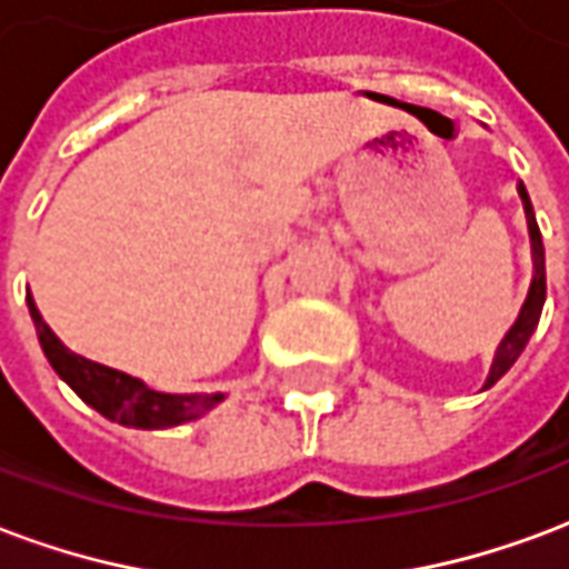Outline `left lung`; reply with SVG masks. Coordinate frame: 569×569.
Masks as SVG:
<instances>
[{"instance_id":"1","label":"left lung","mask_w":569,"mask_h":569,"mask_svg":"<svg viewBox=\"0 0 569 569\" xmlns=\"http://www.w3.org/2000/svg\"><path fill=\"white\" fill-rule=\"evenodd\" d=\"M518 193H521L525 214H528L530 248H533V281H530L528 300H525V306H521L516 325L509 327V333L503 336V342L497 346L495 363H491V376H488V385H485V388H491V385H495V381L500 379L512 363H516L518 355L525 351L530 333H533L537 325H540L542 302H546V251H542L540 227H537V218H533V206H530V197H528V190H525V184H518Z\"/></svg>"}]
</instances>
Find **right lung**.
<instances>
[{
	"mask_svg": "<svg viewBox=\"0 0 569 569\" xmlns=\"http://www.w3.org/2000/svg\"><path fill=\"white\" fill-rule=\"evenodd\" d=\"M29 315L39 330V342L44 348V358L51 360L53 372L72 388L87 406H93L99 416L111 418L118 425L142 427V430H160L193 421L211 406L221 403L223 393H163L148 388L144 381L127 372L102 367L97 360H87L74 355L53 336V330L41 321L39 309L32 297H27Z\"/></svg>",
	"mask_w": 569,
	"mask_h": 569,
	"instance_id": "add662e5",
	"label": "right lung"
}]
</instances>
